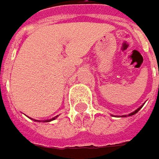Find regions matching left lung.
Instances as JSON below:
<instances>
[{
	"mask_svg": "<svg viewBox=\"0 0 159 159\" xmlns=\"http://www.w3.org/2000/svg\"><path fill=\"white\" fill-rule=\"evenodd\" d=\"M141 108H142V107H140L139 108H137V110H136V111H134L133 113H131V114H129L128 116H133V115H135V114H137V112H138V111H139V110H140V109H141Z\"/></svg>",
	"mask_w": 159,
	"mask_h": 159,
	"instance_id": "obj_1",
	"label": "left lung"
}]
</instances>
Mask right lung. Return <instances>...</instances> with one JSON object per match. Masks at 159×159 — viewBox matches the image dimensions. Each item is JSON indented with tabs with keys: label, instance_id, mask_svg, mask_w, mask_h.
<instances>
[{
	"label": "right lung",
	"instance_id": "right-lung-1",
	"mask_svg": "<svg viewBox=\"0 0 159 159\" xmlns=\"http://www.w3.org/2000/svg\"><path fill=\"white\" fill-rule=\"evenodd\" d=\"M54 118H55V117H53V118H52V119H51V120H46L45 122H49V121H52V120H53ZM34 121H36V120H34Z\"/></svg>",
	"mask_w": 159,
	"mask_h": 159
}]
</instances>
